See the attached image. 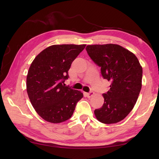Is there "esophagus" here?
Returning a JSON list of instances; mask_svg holds the SVG:
<instances>
[{
    "label": "esophagus",
    "mask_w": 159,
    "mask_h": 159,
    "mask_svg": "<svg viewBox=\"0 0 159 159\" xmlns=\"http://www.w3.org/2000/svg\"><path fill=\"white\" fill-rule=\"evenodd\" d=\"M94 95V92H93V91H90V92L89 93H86V96L88 97V98H90L92 97Z\"/></svg>",
    "instance_id": "1"
}]
</instances>
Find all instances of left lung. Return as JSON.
I'll use <instances>...</instances> for the list:
<instances>
[{
	"mask_svg": "<svg viewBox=\"0 0 159 159\" xmlns=\"http://www.w3.org/2000/svg\"><path fill=\"white\" fill-rule=\"evenodd\" d=\"M85 49L101 67L103 79L111 83L110 89L103 93L102 107L94 111L95 116L104 124L119 122L136 104L141 89L142 67L133 52L120 45H88Z\"/></svg>",
	"mask_w": 159,
	"mask_h": 159,
	"instance_id": "8db88e82",
	"label": "left lung"
}]
</instances>
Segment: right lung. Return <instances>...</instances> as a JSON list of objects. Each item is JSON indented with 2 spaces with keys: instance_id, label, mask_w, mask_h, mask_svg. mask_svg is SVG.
I'll list each match as a JSON object with an SVG mask.
<instances>
[{
  "instance_id": "obj_1",
  "label": "right lung",
  "mask_w": 159,
  "mask_h": 159,
  "mask_svg": "<svg viewBox=\"0 0 159 159\" xmlns=\"http://www.w3.org/2000/svg\"><path fill=\"white\" fill-rule=\"evenodd\" d=\"M85 44L52 45L33 60L26 77V91L36 112L43 120L61 123L72 117L77 102L83 97L80 91L66 86L71 64Z\"/></svg>"
}]
</instances>
